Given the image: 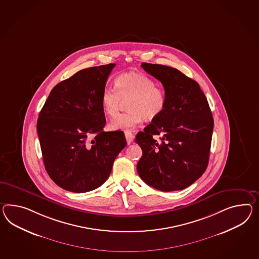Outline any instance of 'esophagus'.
<instances>
[{
	"label": "esophagus",
	"instance_id": "34e87169",
	"mask_svg": "<svg viewBox=\"0 0 259 259\" xmlns=\"http://www.w3.org/2000/svg\"><path fill=\"white\" fill-rule=\"evenodd\" d=\"M125 136H126V143L127 145H131L133 139H134V135L131 132H125Z\"/></svg>",
	"mask_w": 259,
	"mask_h": 259
}]
</instances>
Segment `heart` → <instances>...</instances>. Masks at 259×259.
Here are the masks:
<instances>
[{
	"label": "heart",
	"instance_id": "b5f03b06",
	"mask_svg": "<svg viewBox=\"0 0 259 259\" xmlns=\"http://www.w3.org/2000/svg\"><path fill=\"white\" fill-rule=\"evenodd\" d=\"M114 87H106L101 93L104 113L114 116L119 112L123 101H126L128 112L118 114L109 124L112 131H128L138 126L145 118L157 119L165 110L166 93L145 74L126 72L118 75Z\"/></svg>",
	"mask_w": 259,
	"mask_h": 259
}]
</instances>
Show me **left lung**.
Masks as SVG:
<instances>
[{
	"label": "left lung",
	"mask_w": 259,
	"mask_h": 259,
	"mask_svg": "<svg viewBox=\"0 0 259 259\" xmlns=\"http://www.w3.org/2000/svg\"><path fill=\"white\" fill-rule=\"evenodd\" d=\"M141 66L162 83L167 104L164 112L136 135L135 142L143 150L137 171L157 190H183L199 179L208 164L212 113L195 80L174 67Z\"/></svg>",
	"instance_id": "obj_1"
}]
</instances>
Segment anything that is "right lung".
Segmentation results:
<instances>
[{
  "label": "right lung",
  "instance_id": "add662e5",
  "mask_svg": "<svg viewBox=\"0 0 259 259\" xmlns=\"http://www.w3.org/2000/svg\"><path fill=\"white\" fill-rule=\"evenodd\" d=\"M114 66L85 68L61 81L40 111L36 130L43 162L64 190L81 193L99 188L126 146L123 132H103L101 93Z\"/></svg>",
  "mask_w": 259,
  "mask_h": 259
}]
</instances>
